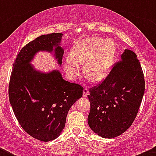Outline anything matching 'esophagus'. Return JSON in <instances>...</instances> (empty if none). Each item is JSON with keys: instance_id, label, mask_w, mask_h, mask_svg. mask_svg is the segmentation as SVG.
<instances>
[{"instance_id": "esophagus-1", "label": "esophagus", "mask_w": 156, "mask_h": 156, "mask_svg": "<svg viewBox=\"0 0 156 156\" xmlns=\"http://www.w3.org/2000/svg\"><path fill=\"white\" fill-rule=\"evenodd\" d=\"M88 94H89V90H88V89L87 88H84V90H83V97H87Z\"/></svg>"}]
</instances>
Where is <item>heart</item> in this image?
<instances>
[{
    "label": "heart",
    "mask_w": 156,
    "mask_h": 156,
    "mask_svg": "<svg viewBox=\"0 0 156 156\" xmlns=\"http://www.w3.org/2000/svg\"><path fill=\"white\" fill-rule=\"evenodd\" d=\"M115 46L112 41H103L100 37H90L75 44L70 59L64 62V69L71 77L79 74L77 66H84L83 72L87 79L100 82L109 72L114 58Z\"/></svg>",
    "instance_id": "b5f03b06"
}]
</instances>
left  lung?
<instances>
[{
	"mask_svg": "<svg viewBox=\"0 0 156 156\" xmlns=\"http://www.w3.org/2000/svg\"><path fill=\"white\" fill-rule=\"evenodd\" d=\"M144 90V75L137 56L125 49L121 61L104 81L90 89L89 127L103 138L111 139L123 133L137 115Z\"/></svg>",
	"mask_w": 156,
	"mask_h": 156,
	"instance_id": "8db88e82",
	"label": "left lung"
}]
</instances>
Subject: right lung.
Returning <instances> with one entry per match:
<instances>
[{
    "mask_svg": "<svg viewBox=\"0 0 156 156\" xmlns=\"http://www.w3.org/2000/svg\"><path fill=\"white\" fill-rule=\"evenodd\" d=\"M62 35L43 34L23 47L9 84L10 103L20 125L30 136L44 142L60 135L68 112L83 94V87L64 80L59 70L42 72L31 64L37 52L48 51L62 65Z\"/></svg>",
    "mask_w": 156,
    "mask_h": 156,
    "instance_id": "add662e5",
    "label": "right lung"
}]
</instances>
